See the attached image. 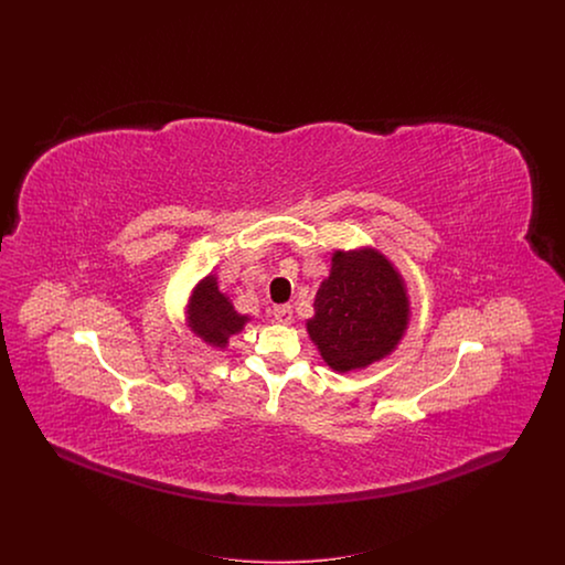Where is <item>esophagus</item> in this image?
Returning a JSON list of instances; mask_svg holds the SVG:
<instances>
[{"mask_svg":"<svg viewBox=\"0 0 565 565\" xmlns=\"http://www.w3.org/2000/svg\"><path fill=\"white\" fill-rule=\"evenodd\" d=\"M273 320L277 323H292V307L290 305L273 307Z\"/></svg>","mask_w":565,"mask_h":565,"instance_id":"34e87169","label":"esophagus"}]
</instances>
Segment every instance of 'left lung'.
<instances>
[{"mask_svg":"<svg viewBox=\"0 0 565 565\" xmlns=\"http://www.w3.org/2000/svg\"><path fill=\"white\" fill-rule=\"evenodd\" d=\"M307 332L337 373L366 369L398 348L408 326L403 275L373 247L337 249Z\"/></svg>","mask_w":565,"mask_h":565,"instance_id":"8db88e82","label":"left lung"}]
</instances>
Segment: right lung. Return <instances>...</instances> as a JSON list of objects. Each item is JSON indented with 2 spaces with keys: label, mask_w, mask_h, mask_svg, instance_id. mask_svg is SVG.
Wrapping results in <instances>:
<instances>
[{
  "label": "right lung",
  "mask_w": 565,
  "mask_h": 565,
  "mask_svg": "<svg viewBox=\"0 0 565 565\" xmlns=\"http://www.w3.org/2000/svg\"><path fill=\"white\" fill-rule=\"evenodd\" d=\"M247 322L249 318L237 313L231 298L220 292L215 275H207L196 284L189 300V326L199 339L224 350L228 339L239 334Z\"/></svg>",
  "instance_id": "right-lung-1"
}]
</instances>
